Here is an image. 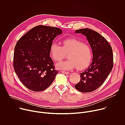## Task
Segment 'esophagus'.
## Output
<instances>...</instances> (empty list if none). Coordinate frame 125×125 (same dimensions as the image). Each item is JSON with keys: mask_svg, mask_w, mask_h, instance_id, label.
Listing matches in <instances>:
<instances>
[{"mask_svg": "<svg viewBox=\"0 0 125 125\" xmlns=\"http://www.w3.org/2000/svg\"><path fill=\"white\" fill-rule=\"evenodd\" d=\"M61 72L63 74H69V72H66V71H62Z\"/></svg>", "mask_w": 125, "mask_h": 125, "instance_id": "1", "label": "esophagus"}]
</instances>
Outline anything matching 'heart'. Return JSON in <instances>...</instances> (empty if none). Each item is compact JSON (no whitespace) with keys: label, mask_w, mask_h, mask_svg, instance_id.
Masks as SVG:
<instances>
[{"label":"heart","mask_w":125,"mask_h":125,"mask_svg":"<svg viewBox=\"0 0 125 125\" xmlns=\"http://www.w3.org/2000/svg\"><path fill=\"white\" fill-rule=\"evenodd\" d=\"M50 52L52 58L55 61L63 59L66 53H68V60L60 61L56 64V67L60 70H70L76 67L78 69H83L90 64L93 57L91 47L74 38L64 40L62 46L56 42H52Z\"/></svg>","instance_id":"obj_1"}]
</instances>
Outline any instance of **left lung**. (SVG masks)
I'll return each instance as SVG.
<instances>
[{
	"label": "left lung",
	"instance_id": "left-lung-1",
	"mask_svg": "<svg viewBox=\"0 0 125 125\" xmlns=\"http://www.w3.org/2000/svg\"><path fill=\"white\" fill-rule=\"evenodd\" d=\"M75 33L86 37L93 53V61L87 69L80 73L81 81L75 87L82 93L92 92L99 87L111 72L113 55L111 45L98 32L88 28L79 29Z\"/></svg>",
	"mask_w": 125,
	"mask_h": 125
}]
</instances>
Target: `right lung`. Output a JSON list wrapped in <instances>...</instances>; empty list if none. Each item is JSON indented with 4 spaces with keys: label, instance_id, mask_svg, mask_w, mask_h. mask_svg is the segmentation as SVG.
Instances as JSON below:
<instances>
[{
    "label": "right lung",
    "instance_id": "right-lung-1",
    "mask_svg": "<svg viewBox=\"0 0 125 125\" xmlns=\"http://www.w3.org/2000/svg\"><path fill=\"white\" fill-rule=\"evenodd\" d=\"M58 28L39 25L17 42L14 53V71L22 83L33 92L45 90L59 73L50 57L53 41L62 34Z\"/></svg>",
    "mask_w": 125,
    "mask_h": 125
}]
</instances>
